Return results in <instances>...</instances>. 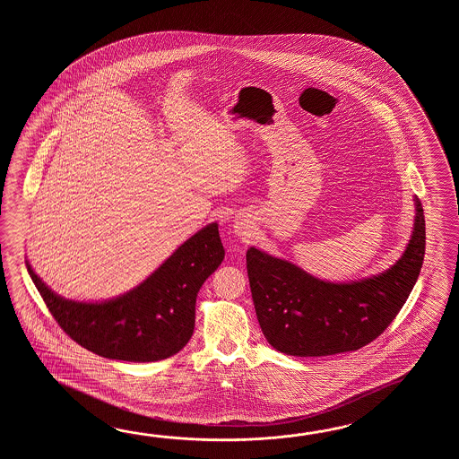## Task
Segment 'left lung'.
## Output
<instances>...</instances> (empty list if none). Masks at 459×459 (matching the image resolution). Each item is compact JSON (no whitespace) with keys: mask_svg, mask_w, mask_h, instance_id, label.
Here are the masks:
<instances>
[{"mask_svg":"<svg viewBox=\"0 0 459 459\" xmlns=\"http://www.w3.org/2000/svg\"><path fill=\"white\" fill-rule=\"evenodd\" d=\"M405 253L385 273L359 282H325L255 247L246 253L254 308L265 340L290 356H330L374 342L407 302L425 255V216L415 198Z\"/></svg>","mask_w":459,"mask_h":459,"instance_id":"1","label":"left lung"}]
</instances>
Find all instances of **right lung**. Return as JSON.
<instances>
[{"label": "right lung", "mask_w": 459, "mask_h": 459, "mask_svg": "<svg viewBox=\"0 0 459 459\" xmlns=\"http://www.w3.org/2000/svg\"><path fill=\"white\" fill-rule=\"evenodd\" d=\"M225 259L218 225L205 226L136 289L107 302H74L52 292L26 267L60 328L88 351L108 359H167L192 338L196 293Z\"/></svg>", "instance_id": "add662e5"}]
</instances>
